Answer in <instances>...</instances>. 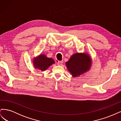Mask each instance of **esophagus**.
Listing matches in <instances>:
<instances>
[{
    "mask_svg": "<svg viewBox=\"0 0 121 121\" xmlns=\"http://www.w3.org/2000/svg\"><path fill=\"white\" fill-rule=\"evenodd\" d=\"M56 63H57V65H62V64H63V61H58V60H57L56 61Z\"/></svg>",
    "mask_w": 121,
    "mask_h": 121,
    "instance_id": "34e87169",
    "label": "esophagus"
}]
</instances>
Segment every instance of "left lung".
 Instances as JSON below:
<instances>
[{
  "label": "left lung",
  "instance_id": "1",
  "mask_svg": "<svg viewBox=\"0 0 121 121\" xmlns=\"http://www.w3.org/2000/svg\"><path fill=\"white\" fill-rule=\"evenodd\" d=\"M65 64L72 76L76 77L89 70L91 65V58L87 53H76L72 55Z\"/></svg>",
  "mask_w": 121,
  "mask_h": 121
}]
</instances>
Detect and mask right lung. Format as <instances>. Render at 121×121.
<instances>
[{
  "mask_svg": "<svg viewBox=\"0 0 121 121\" xmlns=\"http://www.w3.org/2000/svg\"><path fill=\"white\" fill-rule=\"evenodd\" d=\"M53 64L54 61L52 58L47 57L44 54H40L33 59V65L35 68L42 71H45Z\"/></svg>",
  "mask_w": 121,
  "mask_h": 121,
  "instance_id": "1",
  "label": "right lung"
}]
</instances>
